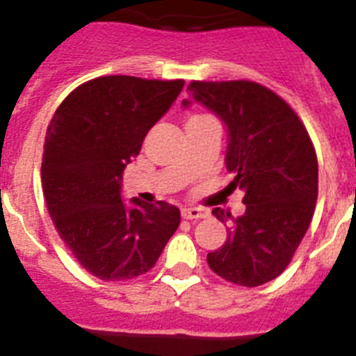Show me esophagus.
I'll return each instance as SVG.
<instances>
[{"instance_id": "1", "label": "esophagus", "mask_w": 356, "mask_h": 356, "mask_svg": "<svg viewBox=\"0 0 356 356\" xmlns=\"http://www.w3.org/2000/svg\"><path fill=\"white\" fill-rule=\"evenodd\" d=\"M209 216V212L203 209H196V207H191V209H181V217L184 219H205Z\"/></svg>"}]
</instances>
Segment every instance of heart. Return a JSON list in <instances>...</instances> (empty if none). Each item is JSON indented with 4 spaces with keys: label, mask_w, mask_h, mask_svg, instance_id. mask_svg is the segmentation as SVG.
<instances>
[{
    "label": "heart",
    "mask_w": 356,
    "mask_h": 356,
    "mask_svg": "<svg viewBox=\"0 0 356 356\" xmlns=\"http://www.w3.org/2000/svg\"><path fill=\"white\" fill-rule=\"evenodd\" d=\"M203 118H207V115H193V118L188 119V121H194V119H203Z\"/></svg>",
    "instance_id": "b5f03b06"
}]
</instances>
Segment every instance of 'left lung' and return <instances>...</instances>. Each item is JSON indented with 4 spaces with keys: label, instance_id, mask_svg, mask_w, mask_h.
I'll return each mask as SVG.
<instances>
[{
    "label": "left lung",
    "instance_id": "left-lung-1",
    "mask_svg": "<svg viewBox=\"0 0 356 356\" xmlns=\"http://www.w3.org/2000/svg\"><path fill=\"white\" fill-rule=\"evenodd\" d=\"M187 90L225 121L226 169L235 175L229 187L242 188L246 205L225 244L207 254V262L229 284L259 287L285 271L312 221L316 149L291 105L264 85L191 81ZM212 213L221 222L232 219L221 209Z\"/></svg>",
    "mask_w": 356,
    "mask_h": 356
}]
</instances>
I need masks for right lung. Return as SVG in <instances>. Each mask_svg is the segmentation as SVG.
Instances as JSON below:
<instances>
[{
	"instance_id": "add662e5",
	"label": "right lung",
	"mask_w": 356,
	"mask_h": 356,
	"mask_svg": "<svg viewBox=\"0 0 356 356\" xmlns=\"http://www.w3.org/2000/svg\"><path fill=\"white\" fill-rule=\"evenodd\" d=\"M184 80L99 76L56 108L44 140L42 191L56 232L83 269L103 282L137 278L155 266L180 226L165 201L121 200L122 171Z\"/></svg>"
}]
</instances>
